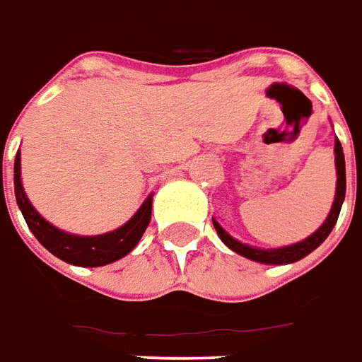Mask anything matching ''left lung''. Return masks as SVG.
<instances>
[{
    "label": "left lung",
    "instance_id": "8db88e82",
    "mask_svg": "<svg viewBox=\"0 0 362 362\" xmlns=\"http://www.w3.org/2000/svg\"><path fill=\"white\" fill-rule=\"evenodd\" d=\"M335 169H337V187H335V201L332 204V210H329L324 224L317 228L314 234L308 235L306 240L292 243V245H284V247H276V250H259V247H251L247 243L234 240L224 228L218 224L216 220H212L214 228H216V234L220 235V240L226 243L230 250L240 253L243 257L251 259V261H257V263L286 265V263H294L298 259L306 257L308 253H312L329 235V232L335 226V222H337V218H339L341 204L345 201V187H347V181H345V156H343V148H341L339 140H335Z\"/></svg>",
    "mask_w": 362,
    "mask_h": 362
}]
</instances>
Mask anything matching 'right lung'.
<instances>
[{
    "mask_svg": "<svg viewBox=\"0 0 362 362\" xmlns=\"http://www.w3.org/2000/svg\"><path fill=\"white\" fill-rule=\"evenodd\" d=\"M15 199L30 232L58 259L78 267H101L134 250L152 218V194L124 226L101 235H76L62 232L38 214L21 185V153L15 156Z\"/></svg>",
    "mask_w": 362,
    "mask_h": 362,
    "instance_id": "right-lung-1",
    "label": "right lung"
}]
</instances>
